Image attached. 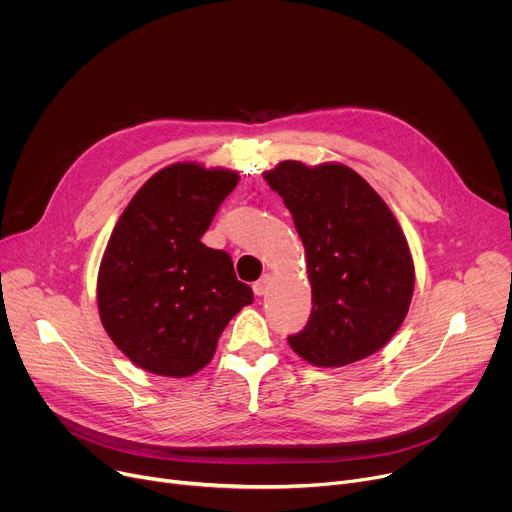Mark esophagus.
<instances>
[{
  "mask_svg": "<svg viewBox=\"0 0 512 512\" xmlns=\"http://www.w3.org/2000/svg\"><path fill=\"white\" fill-rule=\"evenodd\" d=\"M268 287H270V277L266 274V277H262L260 281H256L254 285H252V289H254V293L258 295V297H262V295H266V291H268Z\"/></svg>",
  "mask_w": 512,
  "mask_h": 512,
  "instance_id": "1",
  "label": "esophagus"
}]
</instances>
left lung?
<instances>
[{"label":"left lung","instance_id":"8db88e82","mask_svg":"<svg viewBox=\"0 0 512 512\" xmlns=\"http://www.w3.org/2000/svg\"><path fill=\"white\" fill-rule=\"evenodd\" d=\"M283 196L305 248L311 313L289 336L316 367H344L383 348L402 326L414 262L400 223L381 196L342 164L281 162L264 174Z\"/></svg>","mask_w":512,"mask_h":512}]
</instances>
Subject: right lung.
<instances>
[{"label": "right lung", "mask_w": 512, "mask_h": 512, "mask_svg": "<svg viewBox=\"0 0 512 512\" xmlns=\"http://www.w3.org/2000/svg\"><path fill=\"white\" fill-rule=\"evenodd\" d=\"M238 172L172 164L153 174L116 221L98 272L110 340L141 369L188 377L215 355L229 320L254 301L227 252L201 238Z\"/></svg>", "instance_id": "right-lung-1"}]
</instances>
